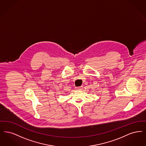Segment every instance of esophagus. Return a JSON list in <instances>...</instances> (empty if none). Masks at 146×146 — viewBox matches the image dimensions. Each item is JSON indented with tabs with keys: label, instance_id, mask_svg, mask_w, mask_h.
I'll return each instance as SVG.
<instances>
[{
	"label": "esophagus",
	"instance_id": "esophagus-1",
	"mask_svg": "<svg viewBox=\"0 0 146 146\" xmlns=\"http://www.w3.org/2000/svg\"><path fill=\"white\" fill-rule=\"evenodd\" d=\"M82 89H83V86H80V87H78V88H76V90H79V91H81Z\"/></svg>",
	"mask_w": 146,
	"mask_h": 146
}]
</instances>
